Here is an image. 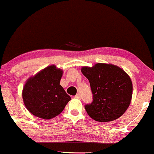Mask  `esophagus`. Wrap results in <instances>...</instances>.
<instances>
[{
  "label": "esophagus",
  "instance_id": "obj_1",
  "mask_svg": "<svg viewBox=\"0 0 154 154\" xmlns=\"http://www.w3.org/2000/svg\"><path fill=\"white\" fill-rule=\"evenodd\" d=\"M75 98H77V99H81V95L79 94H77L75 96Z\"/></svg>",
  "mask_w": 154,
  "mask_h": 154
}]
</instances>
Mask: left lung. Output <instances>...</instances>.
Returning a JSON list of instances; mask_svg holds the SVG:
<instances>
[{
    "mask_svg": "<svg viewBox=\"0 0 154 154\" xmlns=\"http://www.w3.org/2000/svg\"><path fill=\"white\" fill-rule=\"evenodd\" d=\"M89 80L93 102L85 106L90 117L99 122L118 119L127 110L132 97V83L125 71L112 63H98L82 66Z\"/></svg>",
    "mask_w": 154,
    "mask_h": 154,
    "instance_id": "obj_1",
    "label": "left lung"
}]
</instances>
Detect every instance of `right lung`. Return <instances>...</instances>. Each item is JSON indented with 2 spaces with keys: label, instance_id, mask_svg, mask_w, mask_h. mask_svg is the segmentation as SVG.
Returning <instances> with one entry per match:
<instances>
[{
  "label": "right lung",
  "instance_id": "add662e5",
  "mask_svg": "<svg viewBox=\"0 0 154 154\" xmlns=\"http://www.w3.org/2000/svg\"><path fill=\"white\" fill-rule=\"evenodd\" d=\"M62 75L63 69L51 65L27 79L22 99L30 113L49 120L63 112L71 97L60 85Z\"/></svg>",
  "mask_w": 154,
  "mask_h": 154
}]
</instances>
